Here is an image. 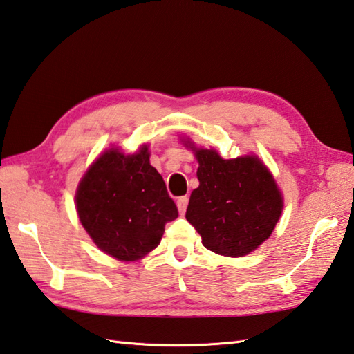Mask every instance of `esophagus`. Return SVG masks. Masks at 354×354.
Instances as JSON below:
<instances>
[{
    "mask_svg": "<svg viewBox=\"0 0 354 354\" xmlns=\"http://www.w3.org/2000/svg\"><path fill=\"white\" fill-rule=\"evenodd\" d=\"M176 205H178V210H179V213L184 214V213H185V210H187V205H189V198H187V196L178 198V201H176Z\"/></svg>",
    "mask_w": 354,
    "mask_h": 354,
    "instance_id": "34e87169",
    "label": "esophagus"
}]
</instances>
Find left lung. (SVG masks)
Wrapping results in <instances>:
<instances>
[{"label":"left lung","mask_w":354,"mask_h":354,"mask_svg":"<svg viewBox=\"0 0 354 354\" xmlns=\"http://www.w3.org/2000/svg\"><path fill=\"white\" fill-rule=\"evenodd\" d=\"M189 144L199 162V187L190 195L187 221L214 253L239 258L256 250L282 213L283 201L273 175L258 156L224 159L216 150Z\"/></svg>","instance_id":"obj_1"}]
</instances>
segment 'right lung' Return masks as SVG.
<instances>
[{
    "instance_id": "obj_1",
    "label": "right lung",
    "mask_w": 354,
    "mask_h": 354,
    "mask_svg": "<svg viewBox=\"0 0 354 354\" xmlns=\"http://www.w3.org/2000/svg\"><path fill=\"white\" fill-rule=\"evenodd\" d=\"M147 145L133 155L109 149L90 165L76 190V212L100 250L138 261L161 242L178 218L162 176L150 165Z\"/></svg>"
}]
</instances>
